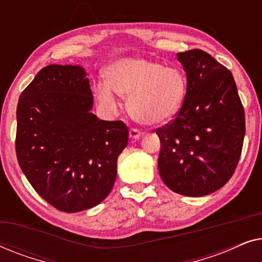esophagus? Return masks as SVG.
<instances>
[{"instance_id":"34e87169","label":"esophagus","mask_w":262,"mask_h":262,"mask_svg":"<svg viewBox=\"0 0 262 262\" xmlns=\"http://www.w3.org/2000/svg\"><path fill=\"white\" fill-rule=\"evenodd\" d=\"M142 135H143V132L139 131L138 128H136V127H132L131 130H130V137H131L132 139H138V138H141Z\"/></svg>"}]
</instances>
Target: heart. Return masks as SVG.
Returning <instances> with one entry per match:
<instances>
[{"label":"heart","instance_id":"1","mask_svg":"<svg viewBox=\"0 0 262 262\" xmlns=\"http://www.w3.org/2000/svg\"><path fill=\"white\" fill-rule=\"evenodd\" d=\"M187 78L180 69L144 58H124L106 71V83L95 88L102 105L116 107L118 95L127 98L132 118L144 125L169 121L181 110Z\"/></svg>","mask_w":262,"mask_h":262}]
</instances>
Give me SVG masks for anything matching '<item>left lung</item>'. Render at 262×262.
Segmentation results:
<instances>
[{
    "label": "left lung",
    "mask_w": 262,
    "mask_h": 262,
    "mask_svg": "<svg viewBox=\"0 0 262 262\" xmlns=\"http://www.w3.org/2000/svg\"><path fill=\"white\" fill-rule=\"evenodd\" d=\"M187 76L186 98L174 119L155 128L159 171L171 191L203 196L227 184L246 134L245 108L232 74L203 50L178 53Z\"/></svg>",
    "instance_id": "1"
}]
</instances>
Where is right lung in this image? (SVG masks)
I'll list each match as a JSON object with an SVG mask.
<instances>
[{"instance_id": "add662e5", "label": "right lung", "mask_w": 262, "mask_h": 262, "mask_svg": "<svg viewBox=\"0 0 262 262\" xmlns=\"http://www.w3.org/2000/svg\"><path fill=\"white\" fill-rule=\"evenodd\" d=\"M92 106L84 70L57 64L42 68L17 103V162L35 192L63 212L91 209L110 194L128 142L124 121L100 120Z\"/></svg>"}]
</instances>
